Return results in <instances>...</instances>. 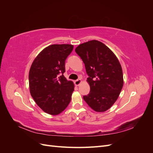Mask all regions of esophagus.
I'll use <instances>...</instances> for the list:
<instances>
[{"instance_id": "1", "label": "esophagus", "mask_w": 153, "mask_h": 153, "mask_svg": "<svg viewBox=\"0 0 153 153\" xmlns=\"http://www.w3.org/2000/svg\"><path fill=\"white\" fill-rule=\"evenodd\" d=\"M81 83H82V80H81L80 79H78V80H76L75 81V85H76V86L79 85L81 84Z\"/></svg>"}]
</instances>
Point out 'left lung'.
Wrapping results in <instances>:
<instances>
[{
	"mask_svg": "<svg viewBox=\"0 0 153 153\" xmlns=\"http://www.w3.org/2000/svg\"><path fill=\"white\" fill-rule=\"evenodd\" d=\"M89 76L90 92L83 98L97 112H105L117 100L123 84L121 64L108 47L97 40L79 45L75 48Z\"/></svg>",
	"mask_w": 153,
	"mask_h": 153,
	"instance_id": "obj_1",
	"label": "left lung"
}]
</instances>
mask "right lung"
Returning <instances> with one entry per match:
<instances>
[{
  "label": "right lung",
  "instance_id": "1",
  "mask_svg": "<svg viewBox=\"0 0 153 153\" xmlns=\"http://www.w3.org/2000/svg\"><path fill=\"white\" fill-rule=\"evenodd\" d=\"M73 49L69 44L51 45L37 55L30 66V93L40 108L50 115L61 114L71 101L75 85L63 73Z\"/></svg>",
  "mask_w": 153,
  "mask_h": 153
}]
</instances>
